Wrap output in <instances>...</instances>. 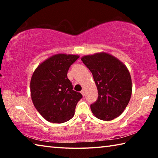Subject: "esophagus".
I'll list each match as a JSON object with an SVG mask.
<instances>
[{
  "instance_id": "1",
  "label": "esophagus",
  "mask_w": 158,
  "mask_h": 158,
  "mask_svg": "<svg viewBox=\"0 0 158 158\" xmlns=\"http://www.w3.org/2000/svg\"><path fill=\"white\" fill-rule=\"evenodd\" d=\"M81 93L83 96H84L85 95V90L84 89H82V90L81 91Z\"/></svg>"
}]
</instances>
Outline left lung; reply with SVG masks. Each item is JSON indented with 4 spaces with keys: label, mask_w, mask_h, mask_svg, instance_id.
Wrapping results in <instances>:
<instances>
[{
    "label": "left lung",
    "mask_w": 158,
    "mask_h": 158,
    "mask_svg": "<svg viewBox=\"0 0 158 158\" xmlns=\"http://www.w3.org/2000/svg\"><path fill=\"white\" fill-rule=\"evenodd\" d=\"M81 60L92 73L98 89V100L90 105L93 115L106 121L116 118L124 111L132 95V79L127 67L106 52L84 56Z\"/></svg>",
    "instance_id": "8db88e82"
}]
</instances>
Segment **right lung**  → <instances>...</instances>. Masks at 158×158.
<instances>
[{
  "instance_id": "obj_1",
  "label": "right lung",
  "mask_w": 158,
  "mask_h": 158,
  "mask_svg": "<svg viewBox=\"0 0 158 158\" xmlns=\"http://www.w3.org/2000/svg\"><path fill=\"white\" fill-rule=\"evenodd\" d=\"M78 55L58 53L43 61L32 75L31 96L35 107L47 121L63 123L74 116L82 98L74 91L67 74Z\"/></svg>"
}]
</instances>
